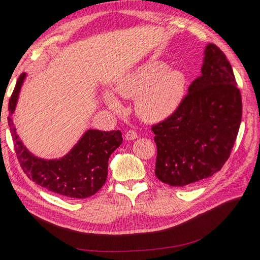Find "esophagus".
<instances>
[{"label": "esophagus", "instance_id": "obj_1", "mask_svg": "<svg viewBox=\"0 0 260 260\" xmlns=\"http://www.w3.org/2000/svg\"><path fill=\"white\" fill-rule=\"evenodd\" d=\"M136 138H138V135L137 133H136L134 129H128L126 133H125V139L126 140H134Z\"/></svg>", "mask_w": 260, "mask_h": 260}]
</instances>
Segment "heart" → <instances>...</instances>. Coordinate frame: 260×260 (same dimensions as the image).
<instances>
[{
    "mask_svg": "<svg viewBox=\"0 0 260 260\" xmlns=\"http://www.w3.org/2000/svg\"><path fill=\"white\" fill-rule=\"evenodd\" d=\"M186 89V77L179 70H170L162 61H149L122 75L115 90L123 98L136 100V113L144 121L158 122L171 116L181 104ZM105 101L115 112L121 111L119 101L106 93Z\"/></svg>",
    "mask_w": 260,
    "mask_h": 260,
    "instance_id": "b5f03b06",
    "label": "heart"
}]
</instances>
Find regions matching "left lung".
Segmentation results:
<instances>
[{
    "instance_id": "left-lung-1",
    "label": "left lung",
    "mask_w": 260,
    "mask_h": 260,
    "mask_svg": "<svg viewBox=\"0 0 260 260\" xmlns=\"http://www.w3.org/2000/svg\"><path fill=\"white\" fill-rule=\"evenodd\" d=\"M222 50L209 44L201 75L176 111L152 125L157 145L155 174L173 186L206 179L220 171L237 138L242 101Z\"/></svg>"
}]
</instances>
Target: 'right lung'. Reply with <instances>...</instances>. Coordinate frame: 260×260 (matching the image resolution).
I'll return each instance as SVG.
<instances>
[{
    "mask_svg": "<svg viewBox=\"0 0 260 260\" xmlns=\"http://www.w3.org/2000/svg\"><path fill=\"white\" fill-rule=\"evenodd\" d=\"M25 74L18 79L9 99L8 125L17 158L23 172L37 184L52 193L72 199L94 195L107 178L108 158L123 141L120 131H87L78 144L59 160H43L32 156L20 141L11 119Z\"/></svg>",
    "mask_w": 260,
    "mask_h": 260,
    "instance_id": "right-lung-1",
    "label": "right lung"
}]
</instances>
